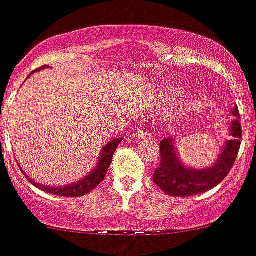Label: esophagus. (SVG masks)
<instances>
[{
  "instance_id": "obj_1",
  "label": "esophagus",
  "mask_w": 256,
  "mask_h": 256,
  "mask_svg": "<svg viewBox=\"0 0 256 256\" xmlns=\"http://www.w3.org/2000/svg\"><path fill=\"white\" fill-rule=\"evenodd\" d=\"M138 136L139 138H151V136H152V132H148V130H139Z\"/></svg>"
}]
</instances>
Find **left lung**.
I'll use <instances>...</instances> for the list:
<instances>
[{
  "instance_id": "8db88e82",
  "label": "left lung",
  "mask_w": 256,
  "mask_h": 256,
  "mask_svg": "<svg viewBox=\"0 0 256 256\" xmlns=\"http://www.w3.org/2000/svg\"><path fill=\"white\" fill-rule=\"evenodd\" d=\"M236 120L232 124L230 135L232 138L226 142L217 163L205 170H193L186 167L176 154L174 139L167 138L160 142V164L152 176L154 182L170 196L189 197L201 194L217 186L229 175L240 147L242 126L240 122L238 108L232 110Z\"/></svg>"
}]
</instances>
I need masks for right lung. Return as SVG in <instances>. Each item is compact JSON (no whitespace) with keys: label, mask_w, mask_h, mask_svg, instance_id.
<instances>
[{"label":"right lung","mask_w":256,"mask_h":256,"mask_svg":"<svg viewBox=\"0 0 256 256\" xmlns=\"http://www.w3.org/2000/svg\"><path fill=\"white\" fill-rule=\"evenodd\" d=\"M42 68H46L42 67ZM40 68V70H42ZM122 138H116L113 139L112 142H109L106 146L104 147L102 151H101V156H100L98 164L96 166L94 171L88 175L86 178H84L80 182H74V184H70V186H40L38 182H32L30 178V182L32 186H35L36 188L42 189L47 193H51V194H56V196H62V197H78V196H84L86 193H89L92 189H94L96 186H98L100 182H102L105 176H106V172L109 170L110 164H112V159H113V155L117 150L118 144L121 143Z\"/></svg>","instance_id":"add662e5"}]
</instances>
